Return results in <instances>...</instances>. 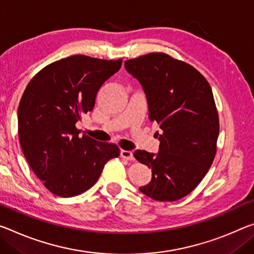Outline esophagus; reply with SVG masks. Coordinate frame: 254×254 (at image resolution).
<instances>
[{
    "mask_svg": "<svg viewBox=\"0 0 254 254\" xmlns=\"http://www.w3.org/2000/svg\"><path fill=\"white\" fill-rule=\"evenodd\" d=\"M121 157L127 160H133L134 157L133 154H132V151H128V150H121Z\"/></svg>",
    "mask_w": 254,
    "mask_h": 254,
    "instance_id": "1",
    "label": "esophagus"
}]
</instances>
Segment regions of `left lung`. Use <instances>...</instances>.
I'll list each match as a JSON object with an SVG mask.
<instances>
[{
    "mask_svg": "<svg viewBox=\"0 0 254 254\" xmlns=\"http://www.w3.org/2000/svg\"><path fill=\"white\" fill-rule=\"evenodd\" d=\"M124 66L141 83L149 120L162 130L156 132L158 154H133L152 173L140 191L157 201L182 199L206 176L217 151L219 119L210 84L190 64L165 53L127 60Z\"/></svg>",
    "mask_w": 254,
    "mask_h": 254,
    "instance_id": "1",
    "label": "left lung"
}]
</instances>
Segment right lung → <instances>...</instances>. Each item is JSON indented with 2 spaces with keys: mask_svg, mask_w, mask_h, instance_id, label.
I'll return each instance as SVG.
<instances>
[{
  "mask_svg": "<svg viewBox=\"0 0 254 254\" xmlns=\"http://www.w3.org/2000/svg\"><path fill=\"white\" fill-rule=\"evenodd\" d=\"M121 65L122 59L69 56L40 70L23 91L18 108L20 146L31 170L54 194H81L97 182L108 160L119 157L116 144L79 136L75 123L92 111L99 88Z\"/></svg>",
  "mask_w": 254,
  "mask_h": 254,
  "instance_id": "1",
  "label": "right lung"
}]
</instances>
